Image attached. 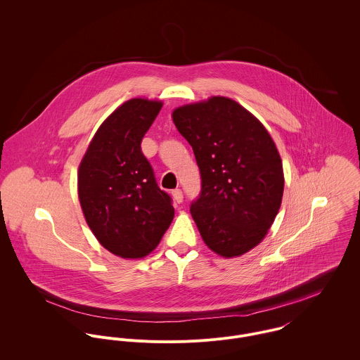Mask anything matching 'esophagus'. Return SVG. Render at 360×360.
I'll list each match as a JSON object with an SVG mask.
<instances>
[{"label":"esophagus","mask_w":360,"mask_h":360,"mask_svg":"<svg viewBox=\"0 0 360 360\" xmlns=\"http://www.w3.org/2000/svg\"><path fill=\"white\" fill-rule=\"evenodd\" d=\"M172 197H173V200H174V202H176V204L183 202V191H181L180 188L173 190V191H172Z\"/></svg>","instance_id":"34e87169"}]
</instances>
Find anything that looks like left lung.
<instances>
[{"label":"left lung","instance_id":"1","mask_svg":"<svg viewBox=\"0 0 360 360\" xmlns=\"http://www.w3.org/2000/svg\"><path fill=\"white\" fill-rule=\"evenodd\" d=\"M201 173V193L190 212L206 245L240 257L264 238L281 205L283 163L257 117L226 97L173 110Z\"/></svg>","mask_w":360,"mask_h":360}]
</instances>
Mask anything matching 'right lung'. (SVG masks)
Listing matches in <instances>:
<instances>
[{"label":"right lung","instance_id":"right-lung-1","mask_svg":"<svg viewBox=\"0 0 360 360\" xmlns=\"http://www.w3.org/2000/svg\"><path fill=\"white\" fill-rule=\"evenodd\" d=\"M162 108L133 98L113 110L97 130L77 173L86 221L116 257H147L169 229L174 207L155 180L141 141Z\"/></svg>","mask_w":360,"mask_h":360}]
</instances>
